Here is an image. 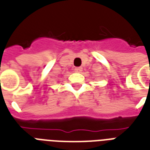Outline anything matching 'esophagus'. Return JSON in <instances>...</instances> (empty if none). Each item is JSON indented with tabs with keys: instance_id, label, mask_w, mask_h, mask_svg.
I'll return each instance as SVG.
<instances>
[{
	"instance_id": "34e87169",
	"label": "esophagus",
	"mask_w": 150,
	"mask_h": 150,
	"mask_svg": "<svg viewBox=\"0 0 150 150\" xmlns=\"http://www.w3.org/2000/svg\"><path fill=\"white\" fill-rule=\"evenodd\" d=\"M75 72H81L82 71V68H81V67H78V68H75Z\"/></svg>"
}]
</instances>
